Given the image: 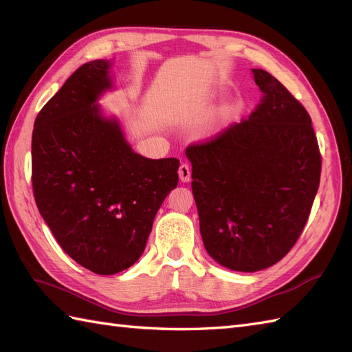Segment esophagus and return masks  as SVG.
<instances>
[{"label":"esophagus","mask_w":352,"mask_h":352,"mask_svg":"<svg viewBox=\"0 0 352 352\" xmlns=\"http://www.w3.org/2000/svg\"><path fill=\"white\" fill-rule=\"evenodd\" d=\"M177 173H179V179L182 180L184 184H186V182H189V180H191V168H189L188 164H180Z\"/></svg>","instance_id":"obj_1"}]
</instances>
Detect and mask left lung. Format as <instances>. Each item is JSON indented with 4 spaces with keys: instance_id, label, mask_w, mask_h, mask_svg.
<instances>
[{
    "instance_id": "left-lung-1",
    "label": "left lung",
    "mask_w": 352,
    "mask_h": 352,
    "mask_svg": "<svg viewBox=\"0 0 352 352\" xmlns=\"http://www.w3.org/2000/svg\"><path fill=\"white\" fill-rule=\"evenodd\" d=\"M252 116L186 149L207 253L222 267L256 272L281 261L305 226L318 191L321 157L311 117L263 69Z\"/></svg>"
}]
</instances>
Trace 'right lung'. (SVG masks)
Instances as JSON below:
<instances>
[{
  "instance_id": "add662e5",
  "label": "right lung",
  "mask_w": 352,
  "mask_h": 352,
  "mask_svg": "<svg viewBox=\"0 0 352 352\" xmlns=\"http://www.w3.org/2000/svg\"><path fill=\"white\" fill-rule=\"evenodd\" d=\"M112 60L84 63L36 116L32 186L38 210L66 254L94 274L127 270L144 253L154 217L177 186V158L131 149L99 99Z\"/></svg>"
}]
</instances>
